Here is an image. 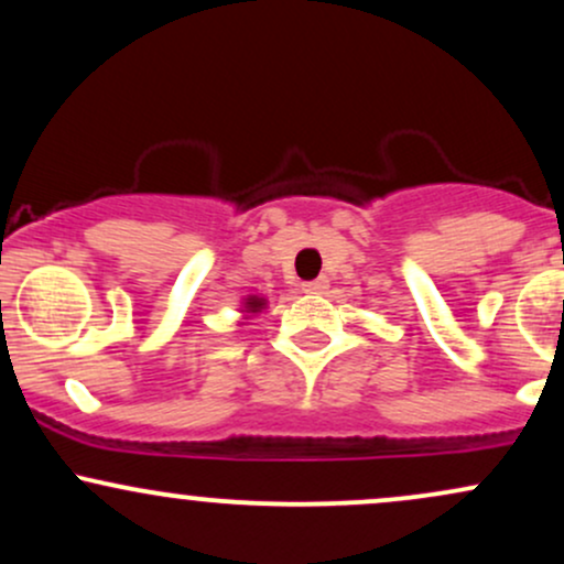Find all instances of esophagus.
Here are the masks:
<instances>
[{
	"mask_svg": "<svg viewBox=\"0 0 564 564\" xmlns=\"http://www.w3.org/2000/svg\"><path fill=\"white\" fill-rule=\"evenodd\" d=\"M326 289H328V278H315V281L304 283V291H307V294H326Z\"/></svg>",
	"mask_w": 564,
	"mask_h": 564,
	"instance_id": "1",
	"label": "esophagus"
}]
</instances>
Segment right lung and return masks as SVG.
I'll return each mask as SVG.
<instances>
[{"label":"right lung","mask_w":564,"mask_h":564,"mask_svg":"<svg viewBox=\"0 0 564 564\" xmlns=\"http://www.w3.org/2000/svg\"><path fill=\"white\" fill-rule=\"evenodd\" d=\"M262 304L264 300H260V296H249V300H246V313H260Z\"/></svg>","instance_id":"1"}]
</instances>
